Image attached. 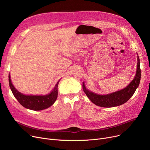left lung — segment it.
<instances>
[{
	"label": "left lung",
	"mask_w": 150,
	"mask_h": 150,
	"mask_svg": "<svg viewBox=\"0 0 150 150\" xmlns=\"http://www.w3.org/2000/svg\"><path fill=\"white\" fill-rule=\"evenodd\" d=\"M137 69L136 76L131 83L125 89L107 95H98L86 88L83 83V89L89 100L95 105L104 108H111L121 105L126 103L134 93L140 83L141 70L140 68V59L137 57Z\"/></svg>",
	"instance_id": "left-lung-1"
}]
</instances>
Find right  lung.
<instances>
[{
	"mask_svg": "<svg viewBox=\"0 0 150 150\" xmlns=\"http://www.w3.org/2000/svg\"><path fill=\"white\" fill-rule=\"evenodd\" d=\"M9 84L10 89L14 97L18 100L19 103L24 108L33 110L40 111L51 106L56 101L58 97V85L59 80L55 85L54 89L50 93L46 96H25L15 89L13 85L10 76L9 75Z\"/></svg>",
	"mask_w": 150,
	"mask_h": 150,
	"instance_id": "1",
	"label": "right lung"
}]
</instances>
